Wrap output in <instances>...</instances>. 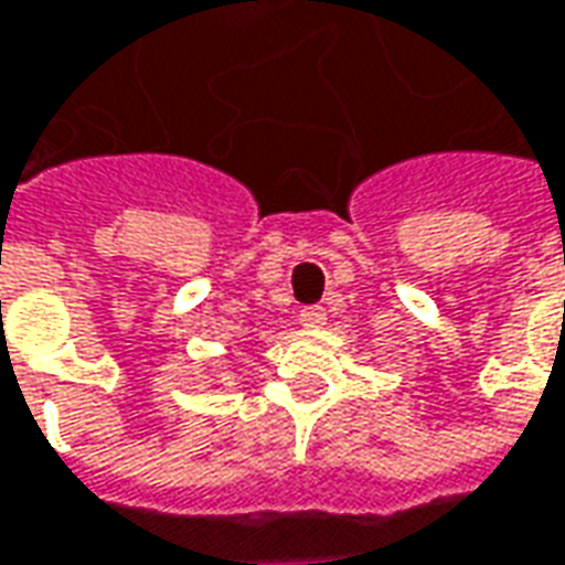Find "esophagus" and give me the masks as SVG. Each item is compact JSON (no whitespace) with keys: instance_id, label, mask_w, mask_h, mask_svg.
Wrapping results in <instances>:
<instances>
[{"instance_id":"34e87169","label":"esophagus","mask_w":565,"mask_h":565,"mask_svg":"<svg viewBox=\"0 0 565 565\" xmlns=\"http://www.w3.org/2000/svg\"><path fill=\"white\" fill-rule=\"evenodd\" d=\"M324 309L321 306H309V309H299V324L302 328H309V331H315V328H321L324 324Z\"/></svg>"}]
</instances>
